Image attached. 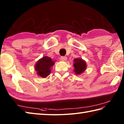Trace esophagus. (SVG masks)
I'll list each match as a JSON object with an SVG mask.
<instances>
[{"label": "esophagus", "mask_w": 124, "mask_h": 124, "mask_svg": "<svg viewBox=\"0 0 124 124\" xmlns=\"http://www.w3.org/2000/svg\"><path fill=\"white\" fill-rule=\"evenodd\" d=\"M67 59V57H66V56H61V60L63 61H66Z\"/></svg>", "instance_id": "esophagus-1"}]
</instances>
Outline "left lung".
<instances>
[{"instance_id":"obj_1","label":"left lung","mask_w":124,"mask_h":124,"mask_svg":"<svg viewBox=\"0 0 124 124\" xmlns=\"http://www.w3.org/2000/svg\"><path fill=\"white\" fill-rule=\"evenodd\" d=\"M74 73L76 75H80L86 69L87 65L85 61L81 58H75L74 60Z\"/></svg>"}]
</instances>
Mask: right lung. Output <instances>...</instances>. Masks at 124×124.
Listing matches in <instances>:
<instances>
[{
    "label": "right lung",
    "instance_id": "1",
    "mask_svg": "<svg viewBox=\"0 0 124 124\" xmlns=\"http://www.w3.org/2000/svg\"><path fill=\"white\" fill-rule=\"evenodd\" d=\"M55 63L50 57L44 56L37 62L35 64V69L37 71V75L40 77L45 78L51 73V68Z\"/></svg>",
    "mask_w": 124,
    "mask_h": 124
}]
</instances>
